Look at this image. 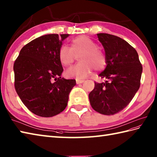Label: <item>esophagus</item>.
Masks as SVG:
<instances>
[{
    "mask_svg": "<svg viewBox=\"0 0 157 157\" xmlns=\"http://www.w3.org/2000/svg\"><path fill=\"white\" fill-rule=\"evenodd\" d=\"M84 81H85L84 79H78V78L76 79V84H81V83H82Z\"/></svg>",
    "mask_w": 157,
    "mask_h": 157,
    "instance_id": "1",
    "label": "esophagus"
}]
</instances>
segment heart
<instances>
[{
    "mask_svg": "<svg viewBox=\"0 0 157 157\" xmlns=\"http://www.w3.org/2000/svg\"><path fill=\"white\" fill-rule=\"evenodd\" d=\"M80 55L79 62L66 70V75L78 78H85L95 68L102 69L106 63V57L103 51L98 47L95 41L86 36L73 39L70 48L62 45L59 48L58 58L63 66H68L74 62L75 56Z\"/></svg>",
    "mask_w": 157,
    "mask_h": 157,
    "instance_id": "b5f03b06",
    "label": "heart"
}]
</instances>
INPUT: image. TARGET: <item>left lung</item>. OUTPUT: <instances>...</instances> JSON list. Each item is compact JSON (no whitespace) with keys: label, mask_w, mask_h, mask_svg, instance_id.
I'll list each match as a JSON object with an SVG mask.
<instances>
[{"label":"left lung","mask_w":157,"mask_h":157,"mask_svg":"<svg viewBox=\"0 0 157 157\" xmlns=\"http://www.w3.org/2000/svg\"><path fill=\"white\" fill-rule=\"evenodd\" d=\"M97 34L107 63L99 76L106 81L95 82L89 98L93 109L101 114L113 115L123 110L139 89L142 66L136 50L127 41L109 34Z\"/></svg>","instance_id":"8db88e82"}]
</instances>
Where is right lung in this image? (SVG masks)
Wrapping results in <instances>:
<instances>
[{
	"mask_svg": "<svg viewBox=\"0 0 157 157\" xmlns=\"http://www.w3.org/2000/svg\"><path fill=\"white\" fill-rule=\"evenodd\" d=\"M69 34H46L21 49L13 65L14 85L21 101L32 113L42 117L59 114L68 104L76 80L61 77L59 48Z\"/></svg>",
	"mask_w": 157,
	"mask_h": 157,
	"instance_id": "1",
	"label": "right lung"
}]
</instances>
